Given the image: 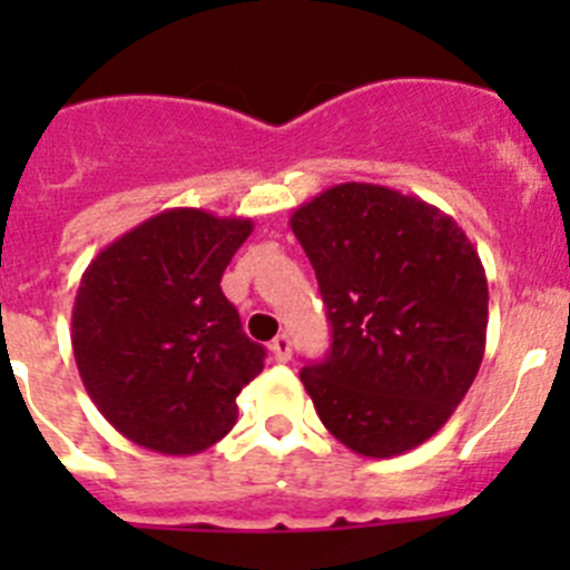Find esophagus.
<instances>
[{
  "label": "esophagus",
  "mask_w": 570,
  "mask_h": 570,
  "mask_svg": "<svg viewBox=\"0 0 570 570\" xmlns=\"http://www.w3.org/2000/svg\"><path fill=\"white\" fill-rule=\"evenodd\" d=\"M271 351L279 362H288L291 360V336L288 334H279L274 342H271Z\"/></svg>",
  "instance_id": "34e87169"
}]
</instances>
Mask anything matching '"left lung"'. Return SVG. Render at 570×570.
Instances as JSON below:
<instances>
[{"label": "left lung", "mask_w": 570, "mask_h": 570, "mask_svg": "<svg viewBox=\"0 0 570 570\" xmlns=\"http://www.w3.org/2000/svg\"><path fill=\"white\" fill-rule=\"evenodd\" d=\"M328 305L331 354L302 385L354 454L422 445L465 400L485 354L480 254L436 205L385 185L342 183L291 214Z\"/></svg>", "instance_id": "obj_1"}]
</instances>
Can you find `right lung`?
<instances>
[{"label":"right lung","mask_w":570,"mask_h":570,"mask_svg":"<svg viewBox=\"0 0 570 570\" xmlns=\"http://www.w3.org/2000/svg\"><path fill=\"white\" fill-rule=\"evenodd\" d=\"M250 230L245 216L168 208L85 268L73 360L99 414L136 445L190 456L234 428L265 347L245 336L219 282Z\"/></svg>","instance_id":"right-lung-1"}]
</instances>
